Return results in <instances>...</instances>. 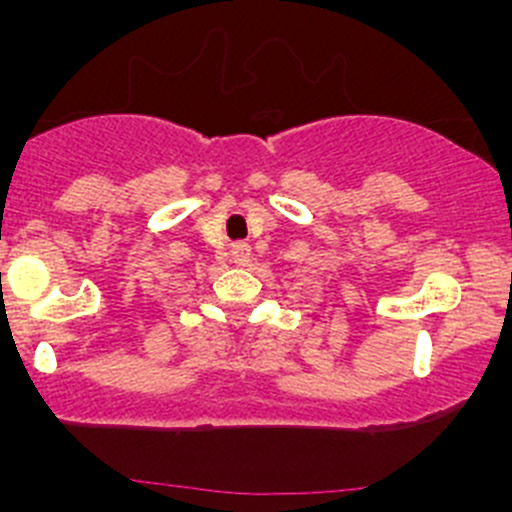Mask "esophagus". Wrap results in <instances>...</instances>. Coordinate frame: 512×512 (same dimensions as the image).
I'll return each mask as SVG.
<instances>
[{
	"label": "esophagus",
	"mask_w": 512,
	"mask_h": 512,
	"mask_svg": "<svg viewBox=\"0 0 512 512\" xmlns=\"http://www.w3.org/2000/svg\"><path fill=\"white\" fill-rule=\"evenodd\" d=\"M250 255L252 250L247 242H235V245H232V262H235V265H247V262H250Z\"/></svg>",
	"instance_id": "obj_1"
}]
</instances>
